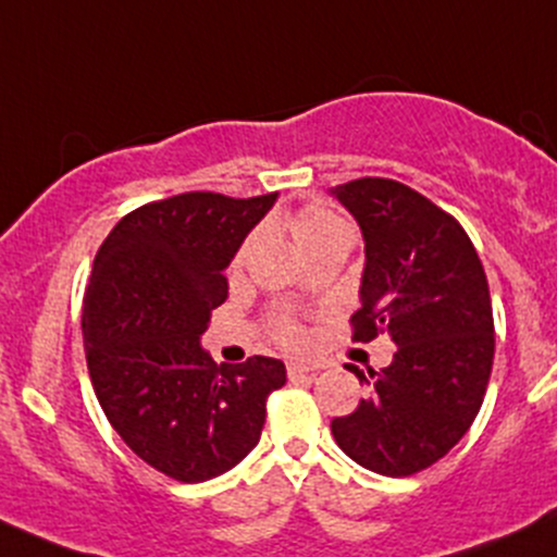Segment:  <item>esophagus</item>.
<instances>
[{"mask_svg":"<svg viewBox=\"0 0 557 557\" xmlns=\"http://www.w3.org/2000/svg\"><path fill=\"white\" fill-rule=\"evenodd\" d=\"M288 375L290 377H307V375H317V368L304 362H288Z\"/></svg>","mask_w":557,"mask_h":557,"instance_id":"34e87169","label":"esophagus"}]
</instances>
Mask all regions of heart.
Listing matches in <instances>:
<instances>
[{"mask_svg": "<svg viewBox=\"0 0 557 557\" xmlns=\"http://www.w3.org/2000/svg\"><path fill=\"white\" fill-rule=\"evenodd\" d=\"M290 230L301 250H309L314 243L325 240V237L335 235V232H348L346 222H341L338 216H333V213L325 209H304L301 213H296ZM283 338L288 341V344H298V341H301V333H298L296 327H285Z\"/></svg>", "mask_w": 557, "mask_h": 557, "instance_id": "obj_1", "label": "heart"}]
</instances>
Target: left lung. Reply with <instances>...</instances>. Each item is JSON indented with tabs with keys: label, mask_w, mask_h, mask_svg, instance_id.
Here are the masks:
<instances>
[{
	"label": "left lung",
	"mask_w": 557,
	"mask_h": 557,
	"mask_svg": "<svg viewBox=\"0 0 557 557\" xmlns=\"http://www.w3.org/2000/svg\"><path fill=\"white\" fill-rule=\"evenodd\" d=\"M362 230L364 269L354 338L388 333V368L330 428L338 447L372 473L412 475L442 460L473 425L494 359L488 283L466 230L394 180H354L330 189Z\"/></svg>",
	"instance_id": "left-lung-1"
}]
</instances>
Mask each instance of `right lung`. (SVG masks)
<instances>
[{"instance_id":"obj_1","label":"right lung","mask_w":557,"mask_h":557,"mask_svg":"<svg viewBox=\"0 0 557 557\" xmlns=\"http://www.w3.org/2000/svg\"><path fill=\"white\" fill-rule=\"evenodd\" d=\"M277 193H185L126 213L95 256L84 351L102 412L139 460L182 484L227 473L259 444L285 364H216L200 346L227 301L224 269Z\"/></svg>"}]
</instances>
